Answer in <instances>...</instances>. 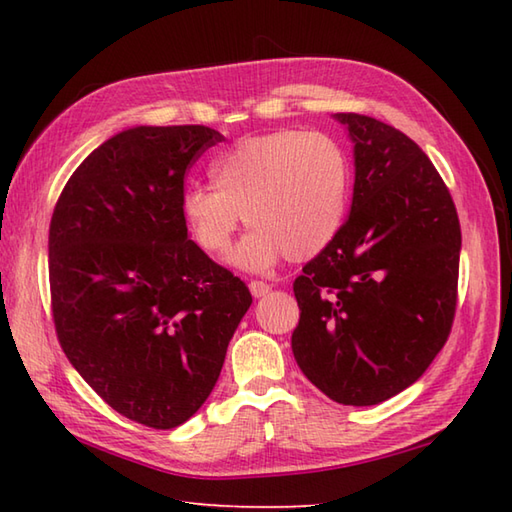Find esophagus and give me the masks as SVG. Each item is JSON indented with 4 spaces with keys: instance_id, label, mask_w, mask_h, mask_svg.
<instances>
[{
    "instance_id": "1",
    "label": "esophagus",
    "mask_w": 512,
    "mask_h": 512,
    "mask_svg": "<svg viewBox=\"0 0 512 512\" xmlns=\"http://www.w3.org/2000/svg\"><path fill=\"white\" fill-rule=\"evenodd\" d=\"M248 288H250V292H253V297H255V299H259V297H266L268 292L273 290V286L266 284V281H259V279H253V281H250Z\"/></svg>"
}]
</instances>
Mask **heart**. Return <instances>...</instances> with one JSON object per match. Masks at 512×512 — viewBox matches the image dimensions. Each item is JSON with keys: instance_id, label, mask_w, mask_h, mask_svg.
<instances>
[{"instance_id": "heart-1", "label": "heart", "mask_w": 512, "mask_h": 512, "mask_svg": "<svg viewBox=\"0 0 512 512\" xmlns=\"http://www.w3.org/2000/svg\"><path fill=\"white\" fill-rule=\"evenodd\" d=\"M213 187L191 184L180 211L204 253L222 257L233 246L242 215L253 233L233 262L266 270L281 257L308 262L339 237L350 206L352 165L330 134L279 129L246 138L211 162Z\"/></svg>"}]
</instances>
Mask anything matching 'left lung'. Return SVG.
I'll return each mask as SVG.
<instances>
[{
  "label": "left lung",
  "instance_id": "left-lung-1",
  "mask_svg": "<svg viewBox=\"0 0 512 512\" xmlns=\"http://www.w3.org/2000/svg\"><path fill=\"white\" fill-rule=\"evenodd\" d=\"M334 116L354 140L352 211L292 284V354L325 396L367 407L416 383L447 343L462 233L447 184L409 136Z\"/></svg>",
  "mask_w": 512,
  "mask_h": 512
}]
</instances>
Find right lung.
<instances>
[{"label":"right lung","instance_id":"right-lung-1","mask_svg":"<svg viewBox=\"0 0 512 512\" xmlns=\"http://www.w3.org/2000/svg\"><path fill=\"white\" fill-rule=\"evenodd\" d=\"M222 140L204 125L125 129L76 167L50 220L63 352L107 405L151 429L204 405L253 303L189 239L180 211L184 173Z\"/></svg>","mask_w":512,"mask_h":512}]
</instances>
